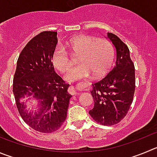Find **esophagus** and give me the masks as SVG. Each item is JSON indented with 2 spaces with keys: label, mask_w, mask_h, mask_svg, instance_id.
<instances>
[{
  "label": "esophagus",
  "mask_w": 157,
  "mask_h": 157,
  "mask_svg": "<svg viewBox=\"0 0 157 157\" xmlns=\"http://www.w3.org/2000/svg\"><path fill=\"white\" fill-rule=\"evenodd\" d=\"M73 89H74V87H73Z\"/></svg>",
  "instance_id": "obj_1"
}]
</instances>
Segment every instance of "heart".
I'll return each instance as SVG.
<instances>
[{"label":"heart","mask_w":157,"mask_h":157,"mask_svg":"<svg viewBox=\"0 0 157 157\" xmlns=\"http://www.w3.org/2000/svg\"><path fill=\"white\" fill-rule=\"evenodd\" d=\"M66 45L74 54L78 55L77 67L71 68L64 76L68 81L88 77H95L106 73L113 63L115 49L112 42L106 39H98L93 36L80 35L66 42ZM53 67L59 72H66L71 67L69 52L61 45H58L52 55Z\"/></svg>","instance_id":"b5f03b06"}]
</instances>
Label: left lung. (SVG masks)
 Listing matches in <instances>:
<instances>
[{
	"mask_svg": "<svg viewBox=\"0 0 157 157\" xmlns=\"http://www.w3.org/2000/svg\"><path fill=\"white\" fill-rule=\"evenodd\" d=\"M108 37L116 49V62L104 78L92 84L90 93L94 106L89 114L101 125H113L120 122L129 111L136 89V76L126 44L112 33L108 32Z\"/></svg>",
	"mask_w": 157,
	"mask_h": 157,
	"instance_id": "1",
	"label": "left lung"
}]
</instances>
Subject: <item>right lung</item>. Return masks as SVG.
I'll return each instance as SVG.
<instances>
[{
	"label": "right lung",
	"instance_id": "add662e5",
	"mask_svg": "<svg viewBox=\"0 0 157 157\" xmlns=\"http://www.w3.org/2000/svg\"><path fill=\"white\" fill-rule=\"evenodd\" d=\"M57 32L45 31L31 39L19 55L13 79V93L18 112L25 122L42 133L56 132L67 115L71 94L69 84L55 72L52 55ZM32 96L38 101V113H28L20 99Z\"/></svg>",
	"mask_w": 157,
	"mask_h": 157
}]
</instances>
